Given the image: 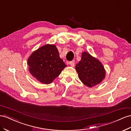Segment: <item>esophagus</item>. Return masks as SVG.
I'll list each match as a JSON object with an SVG mask.
<instances>
[{
    "mask_svg": "<svg viewBox=\"0 0 131 131\" xmlns=\"http://www.w3.org/2000/svg\"><path fill=\"white\" fill-rule=\"evenodd\" d=\"M74 64H75V63H74V61H71V62H69L70 66L72 67H73L74 66Z\"/></svg>",
    "mask_w": 131,
    "mask_h": 131,
    "instance_id": "esophagus-1",
    "label": "esophagus"
}]
</instances>
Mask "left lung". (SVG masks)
<instances>
[{"label": "left lung", "mask_w": 131, "mask_h": 131, "mask_svg": "<svg viewBox=\"0 0 131 131\" xmlns=\"http://www.w3.org/2000/svg\"><path fill=\"white\" fill-rule=\"evenodd\" d=\"M75 69L79 79L89 88L101 83L106 75L104 67L99 60L86 52L82 53L81 60L76 64Z\"/></svg>", "instance_id": "obj_1"}]
</instances>
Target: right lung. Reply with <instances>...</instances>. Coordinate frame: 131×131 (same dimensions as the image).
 <instances>
[{
	"label": "right lung",
	"instance_id": "1",
	"mask_svg": "<svg viewBox=\"0 0 131 131\" xmlns=\"http://www.w3.org/2000/svg\"><path fill=\"white\" fill-rule=\"evenodd\" d=\"M29 72L42 84L51 83L67 66L56 46L47 44L35 51L27 59Z\"/></svg>",
	"mask_w": 131,
	"mask_h": 131
}]
</instances>
